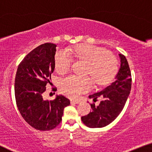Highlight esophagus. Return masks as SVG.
Wrapping results in <instances>:
<instances>
[{
    "mask_svg": "<svg viewBox=\"0 0 152 152\" xmlns=\"http://www.w3.org/2000/svg\"><path fill=\"white\" fill-rule=\"evenodd\" d=\"M70 102H71V104H79V103H80V101H78V100H71Z\"/></svg>",
    "mask_w": 152,
    "mask_h": 152,
    "instance_id": "esophagus-1",
    "label": "esophagus"
}]
</instances>
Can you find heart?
I'll list each match as a JSON object with an SVG mask.
<instances>
[{
	"label": "heart",
	"instance_id": "b5f03b06",
	"mask_svg": "<svg viewBox=\"0 0 152 152\" xmlns=\"http://www.w3.org/2000/svg\"><path fill=\"white\" fill-rule=\"evenodd\" d=\"M67 50L77 59L87 63L86 73L91 74L98 85L110 83L116 75L118 69L117 58L104 48L83 44ZM72 63L71 56L66 51L60 50L56 53L54 67L58 74H64L69 72ZM91 85L92 80L89 76H69L61 80V89L65 96L75 98L87 91Z\"/></svg>",
	"mask_w": 152,
	"mask_h": 152
}]
</instances>
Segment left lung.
Listing matches in <instances>:
<instances>
[{
  "instance_id": "8db88e82",
  "label": "left lung",
  "mask_w": 152,
  "mask_h": 152,
  "mask_svg": "<svg viewBox=\"0 0 152 152\" xmlns=\"http://www.w3.org/2000/svg\"><path fill=\"white\" fill-rule=\"evenodd\" d=\"M121 66L116 80L104 89L89 96L94 102L101 96L102 100L98 106L91 104L92 111L81 117L85 125L89 128H102L117 118L123 110L130 93L132 76L128 61L124 54H119Z\"/></svg>"
}]
</instances>
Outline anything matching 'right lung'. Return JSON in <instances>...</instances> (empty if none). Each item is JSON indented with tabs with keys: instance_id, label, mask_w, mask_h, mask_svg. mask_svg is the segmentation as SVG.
Instances as JSON below:
<instances>
[{
	"instance_id": "right-lung-1",
	"label": "right lung",
	"mask_w": 152,
	"mask_h": 152,
	"mask_svg": "<svg viewBox=\"0 0 152 152\" xmlns=\"http://www.w3.org/2000/svg\"><path fill=\"white\" fill-rule=\"evenodd\" d=\"M56 47L46 43L33 49L18 65L15 78V101L20 114L31 126L42 131L55 128L61 121L65 107L70 104L63 96L53 100L43 98L46 86L52 85Z\"/></svg>"
}]
</instances>
